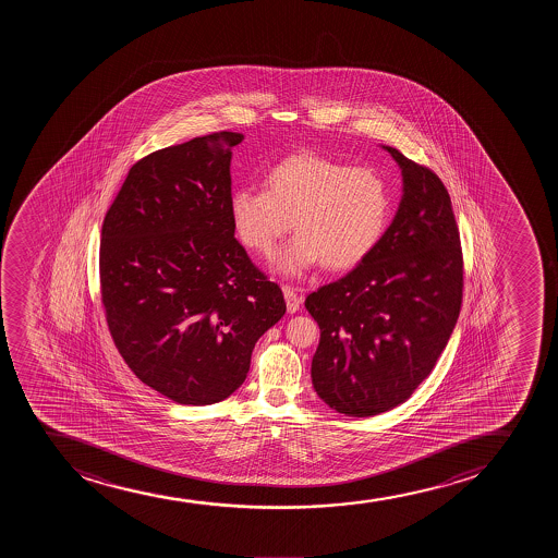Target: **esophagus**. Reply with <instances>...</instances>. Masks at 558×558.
Wrapping results in <instances>:
<instances>
[{"label":"esophagus","mask_w":558,"mask_h":558,"mask_svg":"<svg viewBox=\"0 0 558 558\" xmlns=\"http://www.w3.org/2000/svg\"><path fill=\"white\" fill-rule=\"evenodd\" d=\"M282 294H284V302H287V311L290 314L295 313L302 305V295H298V292L290 289V287H282Z\"/></svg>","instance_id":"esophagus-1"}]
</instances>
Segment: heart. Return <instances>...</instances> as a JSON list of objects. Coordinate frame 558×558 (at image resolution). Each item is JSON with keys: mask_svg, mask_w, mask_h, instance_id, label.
<instances>
[{"mask_svg": "<svg viewBox=\"0 0 558 558\" xmlns=\"http://www.w3.org/2000/svg\"><path fill=\"white\" fill-rule=\"evenodd\" d=\"M240 240L264 258L281 256L290 276L322 263L329 271L355 268L376 251L392 214L391 190L371 167H352L318 154L289 156L264 174V190L242 187L229 199Z\"/></svg>", "mask_w": 558, "mask_h": 558, "instance_id": "heart-1", "label": "heart"}]
</instances>
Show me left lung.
<instances>
[{
  "mask_svg": "<svg viewBox=\"0 0 558 558\" xmlns=\"http://www.w3.org/2000/svg\"><path fill=\"white\" fill-rule=\"evenodd\" d=\"M384 148L404 180L397 216L365 263L305 300L320 326L314 391L348 416L404 404L447 347L463 295L460 231L447 187L428 167Z\"/></svg>",
  "mask_w": 558,
  "mask_h": 558,
  "instance_id": "left-lung-1",
  "label": "left lung"
}]
</instances>
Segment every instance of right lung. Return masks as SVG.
Returning <instances> with one entry per match:
<instances>
[{
  "label": "right lung",
  "mask_w": 558,
  "mask_h": 558,
  "mask_svg": "<svg viewBox=\"0 0 558 558\" xmlns=\"http://www.w3.org/2000/svg\"><path fill=\"white\" fill-rule=\"evenodd\" d=\"M236 132L160 148L130 167L104 218L100 294L117 350L177 404L231 397L256 340L287 311L234 238Z\"/></svg>",
  "instance_id": "right-lung-1"
}]
</instances>
